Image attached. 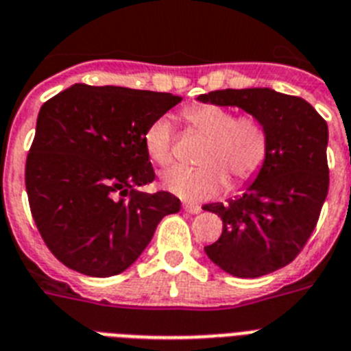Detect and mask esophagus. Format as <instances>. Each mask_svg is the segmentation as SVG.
I'll use <instances>...</instances> for the list:
<instances>
[{
  "label": "esophagus",
  "mask_w": 351,
  "mask_h": 351,
  "mask_svg": "<svg viewBox=\"0 0 351 351\" xmlns=\"http://www.w3.org/2000/svg\"><path fill=\"white\" fill-rule=\"evenodd\" d=\"M184 210L185 213H189V215H198L200 213V205H195V204H184Z\"/></svg>",
  "instance_id": "obj_1"
}]
</instances>
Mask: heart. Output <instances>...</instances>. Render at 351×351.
Segmentation results:
<instances>
[{"label":"heart","mask_w":351,"mask_h":351,"mask_svg":"<svg viewBox=\"0 0 351 351\" xmlns=\"http://www.w3.org/2000/svg\"><path fill=\"white\" fill-rule=\"evenodd\" d=\"M185 121L207 144L200 153V167L176 166L164 175V185L185 202H205L221 195L229 178L236 187L259 175L270 153V136L256 115H238L218 104H193ZM144 147L151 160L166 167L173 160V133L167 117H158L144 133Z\"/></svg>","instance_id":"1"}]
</instances>
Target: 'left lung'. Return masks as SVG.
<instances>
[{"label": "left lung", "mask_w": 351, "mask_h": 351, "mask_svg": "<svg viewBox=\"0 0 351 351\" xmlns=\"http://www.w3.org/2000/svg\"><path fill=\"white\" fill-rule=\"evenodd\" d=\"M198 101L238 106L263 122L270 136L267 164L243 196L204 209L223 221L205 254L236 278H259L292 263L317 225L328 195V126L301 97L270 88L216 90Z\"/></svg>", "instance_id": "1"}]
</instances>
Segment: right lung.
I'll use <instances>...</instances> for the list:
<instances>
[{
    "label": "right lung",
    "mask_w": 351,
    "mask_h": 351,
    "mask_svg": "<svg viewBox=\"0 0 351 351\" xmlns=\"http://www.w3.org/2000/svg\"><path fill=\"white\" fill-rule=\"evenodd\" d=\"M180 101L173 93L73 84L43 104L25 185L43 241L68 269L121 274L162 218L180 210L167 191H138L155 180L144 133Z\"/></svg>",
    "instance_id": "obj_1"
}]
</instances>
